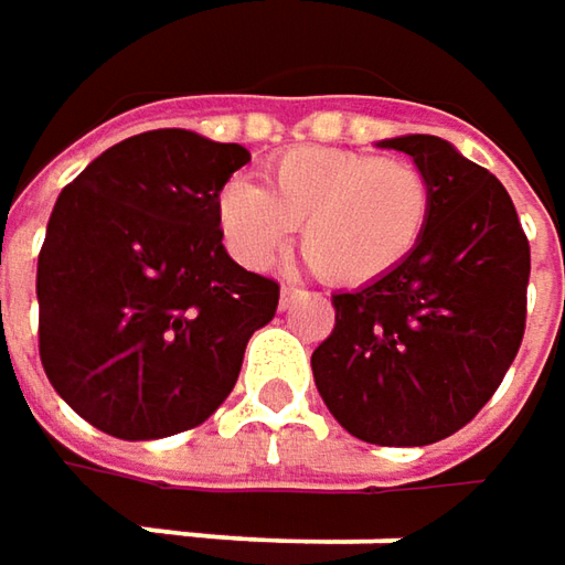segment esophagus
Listing matches in <instances>:
<instances>
[{
	"label": "esophagus",
	"instance_id": "34e87169",
	"mask_svg": "<svg viewBox=\"0 0 565 565\" xmlns=\"http://www.w3.org/2000/svg\"><path fill=\"white\" fill-rule=\"evenodd\" d=\"M298 295H301V289H289V286H282V292H279V308H289Z\"/></svg>",
	"mask_w": 565,
	"mask_h": 565
}]
</instances>
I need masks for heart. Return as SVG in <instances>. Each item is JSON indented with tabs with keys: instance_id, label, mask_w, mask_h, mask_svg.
<instances>
[{
	"instance_id": "obj_1",
	"label": "heart",
	"mask_w": 565,
	"mask_h": 565,
	"mask_svg": "<svg viewBox=\"0 0 565 565\" xmlns=\"http://www.w3.org/2000/svg\"><path fill=\"white\" fill-rule=\"evenodd\" d=\"M267 188L228 179L216 220L235 260L260 270L301 223L315 270L337 286H367L422 245L430 182L408 160L339 147H292L264 169Z\"/></svg>"
}]
</instances>
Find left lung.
Returning <instances> with one entry per match:
<instances>
[{
  "label": "left lung",
  "mask_w": 565,
  "mask_h": 565,
  "mask_svg": "<svg viewBox=\"0 0 565 565\" xmlns=\"http://www.w3.org/2000/svg\"><path fill=\"white\" fill-rule=\"evenodd\" d=\"M430 182V223L399 267L333 295L311 355L317 393L352 437L427 446L497 393L525 333L529 238L507 188L434 135L386 138Z\"/></svg>",
  "instance_id": "8db88e82"
}]
</instances>
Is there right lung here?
I'll list each match as a JSON object with an SVG mask.
<instances>
[{"label":"right lung","mask_w":565,"mask_h":565,"mask_svg":"<svg viewBox=\"0 0 565 565\" xmlns=\"http://www.w3.org/2000/svg\"><path fill=\"white\" fill-rule=\"evenodd\" d=\"M242 143L157 128L62 188L36 257L40 361L84 422L119 440L204 424L232 393L279 286L223 248L220 188Z\"/></svg>","instance_id":"right-lung-1"}]
</instances>
